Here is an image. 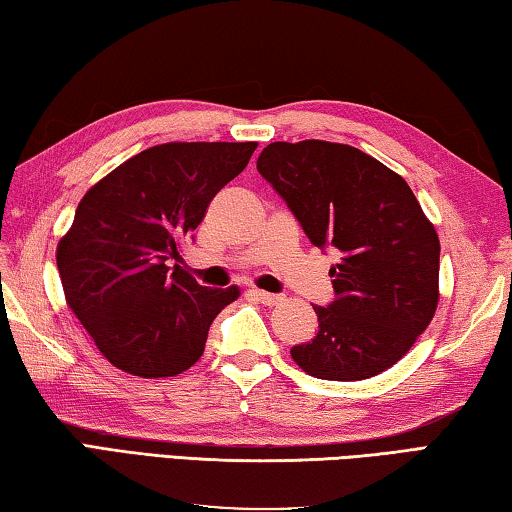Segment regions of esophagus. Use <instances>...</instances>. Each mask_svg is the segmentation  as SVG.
Segmentation results:
<instances>
[{"label":"esophagus","instance_id":"34e87169","mask_svg":"<svg viewBox=\"0 0 512 512\" xmlns=\"http://www.w3.org/2000/svg\"><path fill=\"white\" fill-rule=\"evenodd\" d=\"M254 297L265 303V306H279V303L283 301L281 294H272V292H265V290H254Z\"/></svg>","mask_w":512,"mask_h":512}]
</instances>
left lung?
Listing matches in <instances>:
<instances>
[{
    "mask_svg": "<svg viewBox=\"0 0 512 512\" xmlns=\"http://www.w3.org/2000/svg\"><path fill=\"white\" fill-rule=\"evenodd\" d=\"M258 173L288 202L315 247L339 249L335 301L312 306L317 335L292 360L319 380L355 382L391 369L438 306L434 224L398 173L346 143L274 141Z\"/></svg>",
    "mask_w": 512,
    "mask_h": 512,
    "instance_id": "1",
    "label": "left lung"
}]
</instances>
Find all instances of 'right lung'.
Wrapping results in <instances>:
<instances>
[{
  "instance_id": "right-lung-1",
  "label": "right lung",
  "mask_w": 512,
  "mask_h": 512,
  "mask_svg": "<svg viewBox=\"0 0 512 512\" xmlns=\"http://www.w3.org/2000/svg\"><path fill=\"white\" fill-rule=\"evenodd\" d=\"M256 146L161 143L80 200L58 242V272L67 306L116 369L139 378L191 369L213 319L240 297L236 285L204 288L177 263L215 193L245 170Z\"/></svg>"
}]
</instances>
